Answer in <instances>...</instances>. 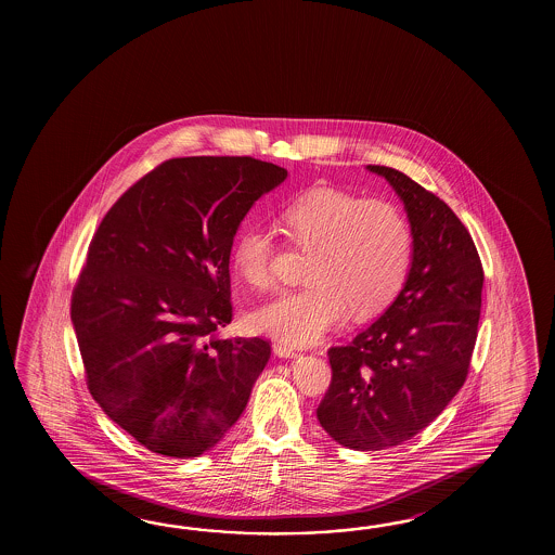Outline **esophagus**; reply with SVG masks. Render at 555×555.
Masks as SVG:
<instances>
[{"instance_id":"esophagus-1","label":"esophagus","mask_w":555,"mask_h":555,"mask_svg":"<svg viewBox=\"0 0 555 555\" xmlns=\"http://www.w3.org/2000/svg\"><path fill=\"white\" fill-rule=\"evenodd\" d=\"M273 353L278 354V357L289 359V357H297V349L289 347V345H283V343H275L273 345Z\"/></svg>"}]
</instances>
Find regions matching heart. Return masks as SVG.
I'll list each match as a JSON object with an SVG mask.
<instances>
[{
    "mask_svg": "<svg viewBox=\"0 0 555 555\" xmlns=\"http://www.w3.org/2000/svg\"><path fill=\"white\" fill-rule=\"evenodd\" d=\"M285 234L313 251L306 285L282 292L249 315V325L289 345L318 343L341 325L349 309L371 318L399 295L413 261V230L399 206L345 190H309L283 210ZM278 256L275 232L263 225L242 230L232 263L249 287L266 292Z\"/></svg>",
    "mask_w": 555,
    "mask_h": 555,
    "instance_id": "1",
    "label": "heart"
}]
</instances>
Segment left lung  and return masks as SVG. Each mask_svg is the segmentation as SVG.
<instances>
[{
	"label": "left lung",
	"instance_id": "1",
	"mask_svg": "<svg viewBox=\"0 0 555 555\" xmlns=\"http://www.w3.org/2000/svg\"><path fill=\"white\" fill-rule=\"evenodd\" d=\"M404 202L413 266L392 306L349 345L331 347L318 418L353 450L390 449L430 425L470 371L482 306V261L449 204L389 166H366Z\"/></svg>",
	"mask_w": 555,
	"mask_h": 555
}]
</instances>
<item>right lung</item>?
<instances>
[{
    "label": "right lung",
    "mask_w": 555,
    "mask_h": 555,
    "mask_svg": "<svg viewBox=\"0 0 555 555\" xmlns=\"http://www.w3.org/2000/svg\"><path fill=\"white\" fill-rule=\"evenodd\" d=\"M287 170L251 156L170 158L96 228L72 295L94 401L142 447L192 459L236 423L268 339H218L232 321L237 225Z\"/></svg>",
    "instance_id": "obj_1"
}]
</instances>
